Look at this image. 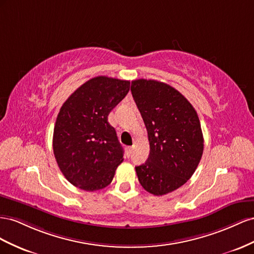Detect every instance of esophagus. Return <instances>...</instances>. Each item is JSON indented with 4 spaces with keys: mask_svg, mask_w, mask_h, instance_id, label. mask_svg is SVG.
Segmentation results:
<instances>
[{
    "mask_svg": "<svg viewBox=\"0 0 254 254\" xmlns=\"http://www.w3.org/2000/svg\"><path fill=\"white\" fill-rule=\"evenodd\" d=\"M127 157H129L131 156V153H132V151H133V147H127Z\"/></svg>",
    "mask_w": 254,
    "mask_h": 254,
    "instance_id": "esophagus-1",
    "label": "esophagus"
}]
</instances>
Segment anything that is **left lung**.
<instances>
[{
  "label": "left lung",
  "instance_id": "left-lung-1",
  "mask_svg": "<svg viewBox=\"0 0 254 254\" xmlns=\"http://www.w3.org/2000/svg\"><path fill=\"white\" fill-rule=\"evenodd\" d=\"M131 91L150 142L146 163L135 167L137 177L150 193H169L191 178L203 153L197 112L182 93L163 82L135 79Z\"/></svg>",
  "mask_w": 254,
  "mask_h": 254
}]
</instances>
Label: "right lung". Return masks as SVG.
I'll return each mask as SVG.
<instances>
[{"mask_svg":"<svg viewBox=\"0 0 254 254\" xmlns=\"http://www.w3.org/2000/svg\"><path fill=\"white\" fill-rule=\"evenodd\" d=\"M129 90V81L97 76L61 107L53 133L57 165L69 182L86 191L110 185L123 162V149L108 114Z\"/></svg>","mask_w":254,"mask_h":254,"instance_id":"1","label":"right lung"}]
</instances>
